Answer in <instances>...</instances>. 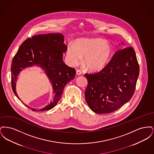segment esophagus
<instances>
[{
    "instance_id": "esophagus-1",
    "label": "esophagus",
    "mask_w": 154,
    "mask_h": 154,
    "mask_svg": "<svg viewBox=\"0 0 154 154\" xmlns=\"http://www.w3.org/2000/svg\"><path fill=\"white\" fill-rule=\"evenodd\" d=\"M76 74L77 75H80L81 74V72L80 70H76Z\"/></svg>"
}]
</instances>
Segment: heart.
I'll return each instance as SVG.
<instances>
[{
	"label": "heart",
	"instance_id": "1",
	"mask_svg": "<svg viewBox=\"0 0 154 154\" xmlns=\"http://www.w3.org/2000/svg\"><path fill=\"white\" fill-rule=\"evenodd\" d=\"M113 52V47L100 37L81 38L74 41L73 45H68L66 57L70 66H77L82 62L91 72H97L107 66Z\"/></svg>",
	"mask_w": 154,
	"mask_h": 154
}]
</instances>
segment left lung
<instances>
[{
  "label": "left lung",
  "instance_id": "1",
  "mask_svg": "<svg viewBox=\"0 0 154 154\" xmlns=\"http://www.w3.org/2000/svg\"><path fill=\"white\" fill-rule=\"evenodd\" d=\"M139 75L134 49L129 47L117 52L100 72L85 74L88 80L85 97L89 107L98 114L119 109L132 98Z\"/></svg>",
  "mask_w": 154,
  "mask_h": 154
}]
</instances>
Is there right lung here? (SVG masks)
I'll list each match as a JSON object with an SVG mask.
<instances>
[{"instance_id": "obj_1", "label": "right lung", "mask_w": 154, "mask_h": 154, "mask_svg": "<svg viewBox=\"0 0 154 154\" xmlns=\"http://www.w3.org/2000/svg\"><path fill=\"white\" fill-rule=\"evenodd\" d=\"M67 48L64 36L61 33L35 35L24 41L19 47L11 66V85L15 95L21 100L16 91L18 74L27 67L36 66L44 70L50 81L54 95L50 104L40 110L23 103L31 110L42 111L54 108L58 102L65 85L75 77V70L67 66L63 60V54L66 52Z\"/></svg>"}]
</instances>
